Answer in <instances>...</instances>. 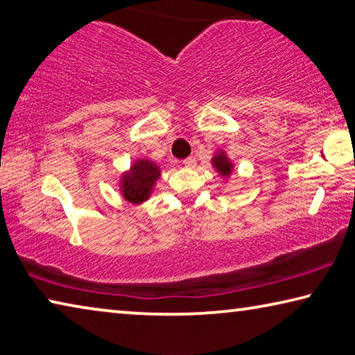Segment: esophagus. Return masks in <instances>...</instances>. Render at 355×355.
Wrapping results in <instances>:
<instances>
[{
  "instance_id": "obj_1",
  "label": "esophagus",
  "mask_w": 355,
  "mask_h": 355,
  "mask_svg": "<svg viewBox=\"0 0 355 355\" xmlns=\"http://www.w3.org/2000/svg\"><path fill=\"white\" fill-rule=\"evenodd\" d=\"M183 166L184 167H196V158H194V156H188V158L183 159Z\"/></svg>"
}]
</instances>
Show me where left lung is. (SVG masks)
I'll return each instance as SVG.
<instances>
[{
    "mask_svg": "<svg viewBox=\"0 0 355 355\" xmlns=\"http://www.w3.org/2000/svg\"><path fill=\"white\" fill-rule=\"evenodd\" d=\"M213 163H214V166H216V169H218L222 175H227V173H230V171H232V164L228 163L227 161V158L224 155H218V156H214L213 158Z\"/></svg>",
    "mask_w": 355,
    "mask_h": 355,
    "instance_id": "obj_1",
    "label": "left lung"
}]
</instances>
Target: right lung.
<instances>
[{
  "label": "right lung",
  "instance_id": "obj_1",
  "mask_svg": "<svg viewBox=\"0 0 355 355\" xmlns=\"http://www.w3.org/2000/svg\"><path fill=\"white\" fill-rule=\"evenodd\" d=\"M159 177V167L147 159H141L123 177V197L133 203H141L148 197L153 183Z\"/></svg>",
  "mask_w": 355,
  "mask_h": 355
}]
</instances>
